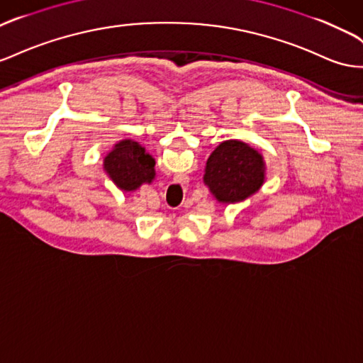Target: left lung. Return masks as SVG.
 <instances>
[{
    "instance_id": "obj_1",
    "label": "left lung",
    "mask_w": 363,
    "mask_h": 363,
    "mask_svg": "<svg viewBox=\"0 0 363 363\" xmlns=\"http://www.w3.org/2000/svg\"><path fill=\"white\" fill-rule=\"evenodd\" d=\"M264 182L262 157L240 140L223 142L209 155L204 183L223 203L241 201L257 192Z\"/></svg>"
}]
</instances>
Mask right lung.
Instances as JSON below:
<instances>
[{
  "instance_id": "1",
  "label": "right lung",
  "mask_w": 363,
  "mask_h": 363,
  "mask_svg": "<svg viewBox=\"0 0 363 363\" xmlns=\"http://www.w3.org/2000/svg\"><path fill=\"white\" fill-rule=\"evenodd\" d=\"M154 164V159L145 152L139 143L122 140L106 155L104 168L121 189L134 191L142 183L152 182L155 175Z\"/></svg>"
}]
</instances>
